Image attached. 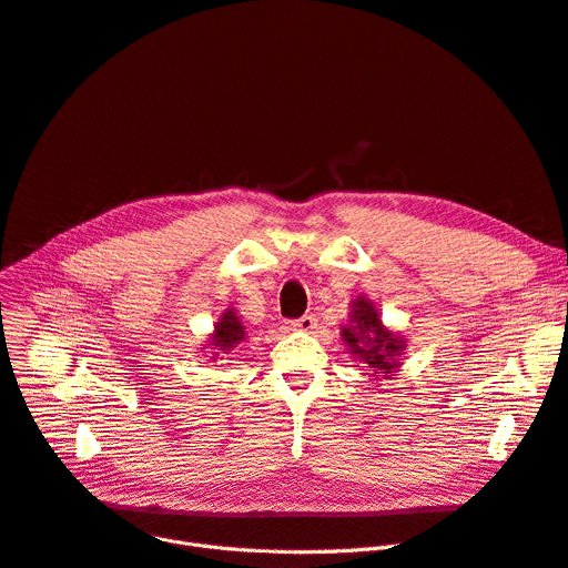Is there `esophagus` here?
I'll return each mask as SVG.
<instances>
[{
	"mask_svg": "<svg viewBox=\"0 0 568 568\" xmlns=\"http://www.w3.org/2000/svg\"><path fill=\"white\" fill-rule=\"evenodd\" d=\"M290 326H292V329H296V332H313L315 326H317V317L315 315H304L300 320H292Z\"/></svg>",
	"mask_w": 568,
	"mask_h": 568,
	"instance_id": "obj_1",
	"label": "esophagus"
}]
</instances>
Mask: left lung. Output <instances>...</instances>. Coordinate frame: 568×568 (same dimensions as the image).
<instances>
[{
    "instance_id": "left-lung-1",
    "label": "left lung",
    "mask_w": 568,
    "mask_h": 568,
    "mask_svg": "<svg viewBox=\"0 0 568 568\" xmlns=\"http://www.w3.org/2000/svg\"><path fill=\"white\" fill-rule=\"evenodd\" d=\"M341 336L356 359L375 373V379H386L400 368L398 356L405 349V341L386 329L375 306L364 296L352 302L349 322L343 326Z\"/></svg>"
}]
</instances>
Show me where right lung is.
<instances>
[{
    "label": "right lung",
    "mask_w": 568,
    "mask_h": 568,
    "mask_svg": "<svg viewBox=\"0 0 568 568\" xmlns=\"http://www.w3.org/2000/svg\"><path fill=\"white\" fill-rule=\"evenodd\" d=\"M244 336H246V332H244L242 320H239L234 308H227L219 317V322L214 326V334H212V338H209L206 345L212 347V349H216L212 354H227L230 349H234L239 343L244 341ZM212 359H216V356H212Z\"/></svg>",
    "instance_id": "obj_1"
}]
</instances>
